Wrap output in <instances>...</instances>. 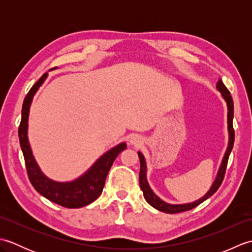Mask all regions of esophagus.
Segmentation results:
<instances>
[{"label":"esophagus","instance_id":"1","mask_svg":"<svg viewBox=\"0 0 252 252\" xmlns=\"http://www.w3.org/2000/svg\"><path fill=\"white\" fill-rule=\"evenodd\" d=\"M131 144H133V145H138V144H141V138L137 137V136H133L131 137Z\"/></svg>","mask_w":252,"mask_h":252}]
</instances>
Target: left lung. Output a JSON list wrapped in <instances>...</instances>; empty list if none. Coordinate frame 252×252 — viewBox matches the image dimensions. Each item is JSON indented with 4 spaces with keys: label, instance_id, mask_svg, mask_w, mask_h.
I'll use <instances>...</instances> for the list:
<instances>
[{
    "label": "left lung",
    "instance_id": "obj_1",
    "mask_svg": "<svg viewBox=\"0 0 252 252\" xmlns=\"http://www.w3.org/2000/svg\"><path fill=\"white\" fill-rule=\"evenodd\" d=\"M217 89L220 91L223 98L225 99L226 104H227V129H228V146L226 149V153L224 155V158L222 160L221 167L219 169V172L217 175V179L215 181V183L212 184L211 189H209L207 194L200 198L199 200L190 202V203H184V205H170V203L164 202L163 200L160 199V198L155 194V192L152 190L151 187L148 185V182L146 179V162H145V158L142 155V153L138 152V157H140V162H141V170H140V186L141 189L143 190L144 197H145L146 201L154 207L155 209H157L159 211H162L165 213H170V215H173V213H179V212H184V211H189L191 210L192 208L197 207L198 205H200L201 202L208 199L209 197H211L215 192L219 189V187L221 186L224 175H225V171L227 167V161H228V157L229 154H231L233 145H234V140H235V132H234V127H233V118H234V103H233V98L231 96V93L229 91L226 89L225 85L222 82V80H219V82L217 84Z\"/></svg>",
    "mask_w": 252,
    "mask_h": 252
}]
</instances>
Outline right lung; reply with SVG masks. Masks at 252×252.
Returning a JSON list of instances; mask_svg holds the SVG:
<instances>
[{
	"instance_id": "add662e5",
	"label": "right lung",
	"mask_w": 252,
	"mask_h": 252,
	"mask_svg": "<svg viewBox=\"0 0 252 252\" xmlns=\"http://www.w3.org/2000/svg\"><path fill=\"white\" fill-rule=\"evenodd\" d=\"M46 77L47 73H44L30 89L24 99L23 109H21V121L18 129V136L21 151L24 154L27 173H28L29 181L31 182L32 186L34 187V189L49 200L65 208H81L90 205L91 202H93L99 197L101 191H103L107 174H108L112 163H114L118 155L126 148V143H121L110 149L90 168L88 172H85L82 176L72 182L61 183V182H55L46 178L41 172L33 156H32L28 136H27L30 104L32 98H33V95L37 89L41 87V84L44 82Z\"/></svg>"
}]
</instances>
